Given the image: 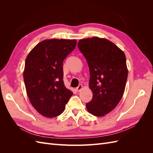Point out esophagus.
I'll list each match as a JSON object with an SVG mask.
<instances>
[{
    "label": "esophagus",
    "mask_w": 153,
    "mask_h": 153,
    "mask_svg": "<svg viewBox=\"0 0 153 153\" xmlns=\"http://www.w3.org/2000/svg\"><path fill=\"white\" fill-rule=\"evenodd\" d=\"M82 89V85L80 84V85H78L76 88V91H77V92H79V91H80V90Z\"/></svg>",
    "instance_id": "esophagus-1"
}]
</instances>
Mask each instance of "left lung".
<instances>
[{"instance_id":"left-lung-1","label":"left lung","mask_w":153,"mask_h":153,"mask_svg":"<svg viewBox=\"0 0 153 153\" xmlns=\"http://www.w3.org/2000/svg\"><path fill=\"white\" fill-rule=\"evenodd\" d=\"M78 47L87 60L92 98L90 114L102 117L113 110L123 96L128 78L126 55L109 40L93 37L80 39Z\"/></svg>"}]
</instances>
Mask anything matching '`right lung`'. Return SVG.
<instances>
[{
    "label": "right lung",
    "mask_w": 153,
    "mask_h": 153,
    "mask_svg": "<svg viewBox=\"0 0 153 153\" xmlns=\"http://www.w3.org/2000/svg\"><path fill=\"white\" fill-rule=\"evenodd\" d=\"M75 39H45L27 55L24 71L27 94L45 117L61 115L73 92L64 86L62 62L75 49Z\"/></svg>",
    "instance_id": "1"
}]
</instances>
